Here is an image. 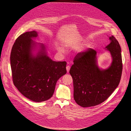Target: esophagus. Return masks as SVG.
Returning <instances> with one entry per match:
<instances>
[{"mask_svg":"<svg viewBox=\"0 0 131 131\" xmlns=\"http://www.w3.org/2000/svg\"><path fill=\"white\" fill-rule=\"evenodd\" d=\"M70 66H68L67 67H66V69H67V72L68 73V72H69V71H70Z\"/></svg>","mask_w":131,"mask_h":131,"instance_id":"1","label":"esophagus"}]
</instances>
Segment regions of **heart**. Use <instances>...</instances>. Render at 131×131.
I'll return each instance as SVG.
<instances>
[{"mask_svg":"<svg viewBox=\"0 0 131 131\" xmlns=\"http://www.w3.org/2000/svg\"><path fill=\"white\" fill-rule=\"evenodd\" d=\"M57 48H58V50H59V52H62V53H63V52H64V50L63 49V48H62V47H59V46H57Z\"/></svg>","mask_w":131,"mask_h":131,"instance_id":"b5f03b06","label":"heart"}]
</instances>
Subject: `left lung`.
I'll use <instances>...</instances> for the list:
<instances>
[{"mask_svg":"<svg viewBox=\"0 0 131 131\" xmlns=\"http://www.w3.org/2000/svg\"><path fill=\"white\" fill-rule=\"evenodd\" d=\"M106 46L112 57V63L106 70L97 63L96 51L89 48L75 56L70 74L73 80L74 98L83 107L93 106L106 100L118 86L123 70L121 48L113 36Z\"/></svg>","mask_w":131,"mask_h":131,"instance_id":"1","label":"left lung"}]
</instances>
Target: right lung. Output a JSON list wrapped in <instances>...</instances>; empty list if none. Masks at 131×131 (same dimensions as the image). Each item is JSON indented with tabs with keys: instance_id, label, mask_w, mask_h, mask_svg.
I'll list each match as a JSON object with an SVG mask.
<instances>
[{
	"instance_id": "add662e5",
	"label": "right lung",
	"mask_w": 131,
	"mask_h": 131,
	"mask_svg": "<svg viewBox=\"0 0 131 131\" xmlns=\"http://www.w3.org/2000/svg\"><path fill=\"white\" fill-rule=\"evenodd\" d=\"M37 36L35 31L21 34L13 46L10 59L15 86L27 98L40 102L52 96L57 80L67 73V62L52 60L42 44L34 56L36 43L32 39Z\"/></svg>"
}]
</instances>
